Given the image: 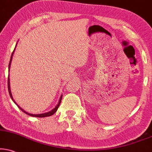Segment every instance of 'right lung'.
<instances>
[{
	"label": "right lung",
	"mask_w": 152,
	"mask_h": 152,
	"mask_svg": "<svg viewBox=\"0 0 152 152\" xmlns=\"http://www.w3.org/2000/svg\"><path fill=\"white\" fill-rule=\"evenodd\" d=\"M17 46V45H16ZM15 50H13L12 53V55H11V58H10V63H9V69H10V64H11V61H12V55H13V53H14L15 52ZM7 87H8V91H9V93H10V97L12 98V99L13 101H14V99H13L12 98V94H11V91H10V79H9V76H8V78H7ZM62 95H61L60 97V99H59V103L57 104V105L56 106V107H55V109H53V110L49 111V112H47V113H45V114H28V113L26 112V111L23 110V109L22 108H20V107H19V108H20L21 110H22L23 112H24L25 114H28V116H34V117H38V118H43V117H47V116H52V115H53L54 114H55V112H56L57 109H58V107L59 106V104H60L61 103V100H62ZM14 102L15 103V102L14 101Z\"/></svg>",
	"instance_id": "right-lung-1"
}]
</instances>
